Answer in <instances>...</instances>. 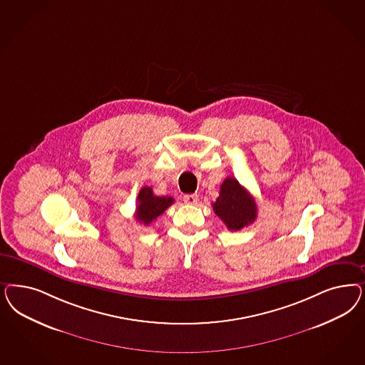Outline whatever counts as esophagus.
<instances>
[{
    "label": "esophagus",
    "mask_w": 365,
    "mask_h": 365,
    "mask_svg": "<svg viewBox=\"0 0 365 365\" xmlns=\"http://www.w3.org/2000/svg\"><path fill=\"white\" fill-rule=\"evenodd\" d=\"M182 200H184L185 204L195 205V204H197V201H199V196H197L196 193H193V195H185V196L182 197Z\"/></svg>",
    "instance_id": "34e87169"
}]
</instances>
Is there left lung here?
I'll use <instances>...</instances> for the list:
<instances>
[{
	"label": "left lung",
	"mask_w": 365,
	"mask_h": 365,
	"mask_svg": "<svg viewBox=\"0 0 365 365\" xmlns=\"http://www.w3.org/2000/svg\"><path fill=\"white\" fill-rule=\"evenodd\" d=\"M212 207L230 231H239L254 223L258 212L254 197L232 177L224 180L219 197Z\"/></svg>",
	"instance_id": "obj_1"
}]
</instances>
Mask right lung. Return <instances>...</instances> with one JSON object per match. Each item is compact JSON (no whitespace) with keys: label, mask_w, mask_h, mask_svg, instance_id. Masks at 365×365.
Returning <instances> with one entry per match:
<instances>
[{"label":"right lung","mask_w":365,"mask_h":365,"mask_svg":"<svg viewBox=\"0 0 365 365\" xmlns=\"http://www.w3.org/2000/svg\"><path fill=\"white\" fill-rule=\"evenodd\" d=\"M173 202H175L173 197L155 196L153 189L150 187H143L138 193V205L135 210V219L140 223L149 225L160 215H163L165 210L170 207Z\"/></svg>","instance_id":"right-lung-1"}]
</instances>
